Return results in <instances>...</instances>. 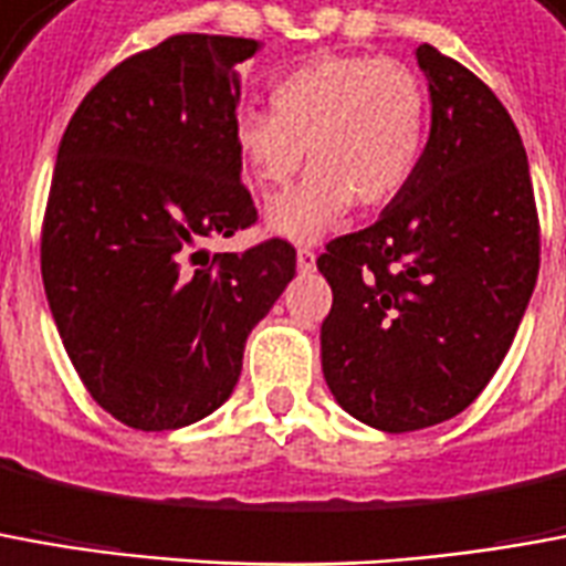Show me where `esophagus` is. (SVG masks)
Returning <instances> with one entry per match:
<instances>
[{
	"instance_id": "esophagus-1",
	"label": "esophagus",
	"mask_w": 566,
	"mask_h": 566,
	"mask_svg": "<svg viewBox=\"0 0 566 566\" xmlns=\"http://www.w3.org/2000/svg\"><path fill=\"white\" fill-rule=\"evenodd\" d=\"M296 266H300V272H310L315 266V251L312 248H296Z\"/></svg>"
}]
</instances>
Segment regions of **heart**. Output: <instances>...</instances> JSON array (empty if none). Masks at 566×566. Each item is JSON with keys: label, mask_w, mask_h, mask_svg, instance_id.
I'll list each match as a JSON object with an SVG mask.
<instances>
[{"label": "heart", "mask_w": 566, "mask_h": 566, "mask_svg": "<svg viewBox=\"0 0 566 566\" xmlns=\"http://www.w3.org/2000/svg\"><path fill=\"white\" fill-rule=\"evenodd\" d=\"M429 94L398 61L337 54L303 63L270 88V113L232 118V149L244 184L270 199L306 165L310 177L272 201L266 227L291 242H315L349 208L374 211L413 180L426 153Z\"/></svg>", "instance_id": "obj_1"}]
</instances>
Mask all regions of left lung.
Masks as SVG:
<instances>
[{
    "mask_svg": "<svg viewBox=\"0 0 566 566\" xmlns=\"http://www.w3.org/2000/svg\"><path fill=\"white\" fill-rule=\"evenodd\" d=\"M432 132L410 187L374 227L327 242L334 291L322 370L339 407L382 432L462 413L515 339L539 272L527 153L500 97L460 61L417 49Z\"/></svg>",
    "mask_w": 566,
    "mask_h": 566,
    "instance_id": "obj_1",
    "label": "left lung"
}]
</instances>
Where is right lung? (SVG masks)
<instances>
[{"label": "right lung", "mask_w": 566, "mask_h": 566, "mask_svg": "<svg viewBox=\"0 0 566 566\" xmlns=\"http://www.w3.org/2000/svg\"><path fill=\"white\" fill-rule=\"evenodd\" d=\"M256 51L239 35H168L113 66L63 132L42 282L78 379L132 429L214 413L296 272L284 239L205 251L256 223L232 149L239 66Z\"/></svg>", "instance_id": "obj_1"}]
</instances>
